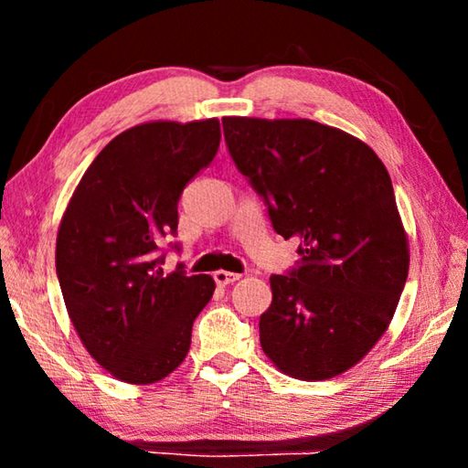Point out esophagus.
Returning <instances> with one entry per match:
<instances>
[{"label": "esophagus", "instance_id": "esophagus-1", "mask_svg": "<svg viewBox=\"0 0 468 468\" xmlns=\"http://www.w3.org/2000/svg\"><path fill=\"white\" fill-rule=\"evenodd\" d=\"M241 274L237 272H229V271H217L215 272V281L217 284H220V287H227V284H233L235 281H239Z\"/></svg>", "mask_w": 468, "mask_h": 468}]
</instances>
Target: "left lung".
<instances>
[{"instance_id":"left-lung-1","label":"left lung","mask_w":468,"mask_h":468,"mask_svg":"<svg viewBox=\"0 0 468 468\" xmlns=\"http://www.w3.org/2000/svg\"><path fill=\"white\" fill-rule=\"evenodd\" d=\"M223 130L274 231L299 241L297 264L271 276L264 353L299 379L343 374L384 335L407 282L390 176L361 140L312 120L225 117Z\"/></svg>"}]
</instances>
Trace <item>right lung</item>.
Listing matches in <instances>:
<instances>
[{"label": "right lung", "instance_id": "obj_1", "mask_svg": "<svg viewBox=\"0 0 468 468\" xmlns=\"http://www.w3.org/2000/svg\"><path fill=\"white\" fill-rule=\"evenodd\" d=\"M220 144L218 120L153 122L101 150L61 218L59 287L78 336L97 363L128 384H153L186 359L192 324L215 281L165 274L177 204ZM179 251V243L169 241Z\"/></svg>", "mask_w": 468, "mask_h": 468}]
</instances>
